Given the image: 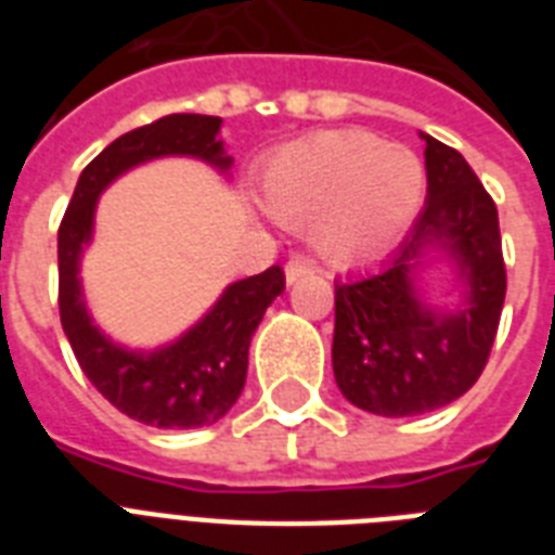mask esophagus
Masks as SVG:
<instances>
[{
	"mask_svg": "<svg viewBox=\"0 0 555 555\" xmlns=\"http://www.w3.org/2000/svg\"><path fill=\"white\" fill-rule=\"evenodd\" d=\"M308 273H313V264H311V261L302 259V256H294V259H287V264H285L287 285H294L296 279L308 276Z\"/></svg>",
	"mask_w": 555,
	"mask_h": 555,
	"instance_id": "34e87169",
	"label": "esophagus"
}]
</instances>
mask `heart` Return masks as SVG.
Segmentation results:
<instances>
[{"label":"heart","instance_id":"1","mask_svg":"<svg viewBox=\"0 0 555 555\" xmlns=\"http://www.w3.org/2000/svg\"><path fill=\"white\" fill-rule=\"evenodd\" d=\"M261 204L279 224H311L337 264L374 259L412 224L426 190L417 155L369 132H322L279 150L261 169Z\"/></svg>","mask_w":555,"mask_h":555}]
</instances>
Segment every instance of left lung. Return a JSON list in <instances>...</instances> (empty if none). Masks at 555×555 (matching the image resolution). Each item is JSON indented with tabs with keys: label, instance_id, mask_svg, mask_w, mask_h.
I'll use <instances>...</instances> for the list:
<instances>
[{
	"label": "left lung",
	"instance_id": "obj_1",
	"mask_svg": "<svg viewBox=\"0 0 555 555\" xmlns=\"http://www.w3.org/2000/svg\"><path fill=\"white\" fill-rule=\"evenodd\" d=\"M426 141V204L377 270L334 285V377L346 400L379 417H414L466 395L499 331L507 270L499 209L464 155ZM440 251L462 285L455 309H435L416 285Z\"/></svg>",
	"mask_w": 555,
	"mask_h": 555
}]
</instances>
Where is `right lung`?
<instances>
[{
  "mask_svg": "<svg viewBox=\"0 0 555 555\" xmlns=\"http://www.w3.org/2000/svg\"><path fill=\"white\" fill-rule=\"evenodd\" d=\"M218 129L221 117L167 115L120 134L82 169L56 233L60 322L82 374L115 409L158 429H198L233 409L247 379L253 331L259 328L270 302L285 291V273L273 264L259 276L233 282L204 320L176 343L155 351H132L112 343L91 320L80 285L82 247L94 233L100 192L138 164L186 155L227 172L233 160Z\"/></svg>",
  "mask_w": 555,
  "mask_h": 555,
  "instance_id": "add662e5",
  "label": "right lung"
}]
</instances>
